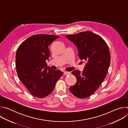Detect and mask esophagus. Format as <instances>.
I'll use <instances>...</instances> for the list:
<instances>
[{
	"label": "esophagus",
	"instance_id": "34e87169",
	"mask_svg": "<svg viewBox=\"0 0 128 128\" xmlns=\"http://www.w3.org/2000/svg\"><path fill=\"white\" fill-rule=\"evenodd\" d=\"M70 74V72H67V71H64V74L65 76H67V75H69Z\"/></svg>",
	"mask_w": 128,
	"mask_h": 128
}]
</instances>
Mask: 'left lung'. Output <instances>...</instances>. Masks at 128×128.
I'll list each match as a JSON object with an SVG mask.
<instances>
[{
  "label": "left lung",
  "mask_w": 128,
  "mask_h": 128,
  "mask_svg": "<svg viewBox=\"0 0 128 128\" xmlns=\"http://www.w3.org/2000/svg\"><path fill=\"white\" fill-rule=\"evenodd\" d=\"M65 36L76 46L78 57L86 62L82 72L80 70L72 72L77 82L69 90L79 98L88 97L98 88L106 78L110 63L109 48L100 36L91 31Z\"/></svg>",
  "instance_id": "left-lung-1"
}]
</instances>
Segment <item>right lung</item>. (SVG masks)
<instances>
[{
    "instance_id": "add662e5",
    "label": "right lung",
    "mask_w": 128,
    "mask_h": 128,
    "mask_svg": "<svg viewBox=\"0 0 128 128\" xmlns=\"http://www.w3.org/2000/svg\"><path fill=\"white\" fill-rule=\"evenodd\" d=\"M60 36L36 34L27 38L18 47L16 68L19 78L29 92L37 98L50 95L63 72L47 67L50 57L48 46Z\"/></svg>"
}]
</instances>
